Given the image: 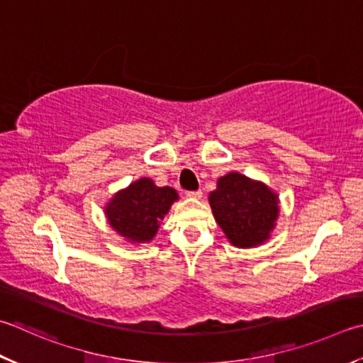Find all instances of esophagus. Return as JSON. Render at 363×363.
<instances>
[{"label":"esophagus","instance_id":"34e87169","mask_svg":"<svg viewBox=\"0 0 363 363\" xmlns=\"http://www.w3.org/2000/svg\"><path fill=\"white\" fill-rule=\"evenodd\" d=\"M201 190H195V191H186V196L191 198V200H200L201 198Z\"/></svg>","mask_w":363,"mask_h":363}]
</instances>
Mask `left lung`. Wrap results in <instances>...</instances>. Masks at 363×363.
<instances>
[{
  "mask_svg": "<svg viewBox=\"0 0 363 363\" xmlns=\"http://www.w3.org/2000/svg\"><path fill=\"white\" fill-rule=\"evenodd\" d=\"M279 194L267 184L239 172L217 179L209 194V204L217 225L230 244L253 248L271 239L280 214Z\"/></svg>",
  "mask_w": 363,
  "mask_h": 363,
  "instance_id": "1",
  "label": "left lung"
}]
</instances>
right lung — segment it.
I'll return each mask as SVG.
<instances>
[{"label":"right lung","instance_id":"add662e5","mask_svg":"<svg viewBox=\"0 0 363 363\" xmlns=\"http://www.w3.org/2000/svg\"><path fill=\"white\" fill-rule=\"evenodd\" d=\"M177 200L179 195L173 187H159L151 177H140L118 190L106 201L104 212L108 225L127 242L147 244Z\"/></svg>","mask_w":363,"mask_h":363}]
</instances>
